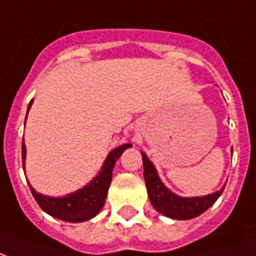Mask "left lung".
<instances>
[{
  "mask_svg": "<svg viewBox=\"0 0 256 256\" xmlns=\"http://www.w3.org/2000/svg\"><path fill=\"white\" fill-rule=\"evenodd\" d=\"M141 156L144 163V178L150 204L158 212L172 220H186L203 214L206 210H208L218 200L225 189V186H222L220 190L206 196H194V198L178 196L162 182L158 170L154 166V163L148 159V156L145 155V152H141Z\"/></svg>",
  "mask_w": 256,
  "mask_h": 256,
  "instance_id": "left-lung-1",
  "label": "left lung"
}]
</instances>
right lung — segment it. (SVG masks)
<instances>
[{"label": "right lung", "mask_w": 256, "mask_h": 256, "mask_svg": "<svg viewBox=\"0 0 256 256\" xmlns=\"http://www.w3.org/2000/svg\"><path fill=\"white\" fill-rule=\"evenodd\" d=\"M31 106H32V100L28 104L27 114L30 111ZM26 119H27V116H26ZM130 146H132V144L126 142V144L119 145L115 150H112L106 156L104 163H102L100 172L88 185H84V188L78 189L75 192L68 193L66 196L53 198V196H46V194L38 193L30 185L31 193L36 200V203L40 204V207L46 214L52 215L58 220H66V222H74V224L92 220L100 212V210L102 208V206L106 203V193H108V188L111 185L112 172H114L115 163H116V160L120 158L123 152ZM22 158H23V168H24V140L22 142Z\"/></svg>", "instance_id": "right-lung-1"}]
</instances>
